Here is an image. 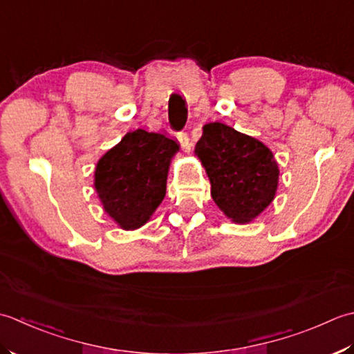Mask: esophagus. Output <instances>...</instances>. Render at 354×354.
Masks as SVG:
<instances>
[{
	"mask_svg": "<svg viewBox=\"0 0 354 354\" xmlns=\"http://www.w3.org/2000/svg\"><path fill=\"white\" fill-rule=\"evenodd\" d=\"M177 139L180 142V147L183 148V151L189 153V151H191V140H189V136H187V133L186 131L177 133Z\"/></svg>",
	"mask_w": 354,
	"mask_h": 354,
	"instance_id": "34e87169",
	"label": "esophagus"
}]
</instances>
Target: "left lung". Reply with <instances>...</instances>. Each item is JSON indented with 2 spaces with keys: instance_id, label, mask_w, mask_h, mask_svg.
<instances>
[{
  "instance_id": "left-lung-1",
  "label": "left lung",
  "mask_w": 354,
  "mask_h": 354,
  "mask_svg": "<svg viewBox=\"0 0 354 354\" xmlns=\"http://www.w3.org/2000/svg\"><path fill=\"white\" fill-rule=\"evenodd\" d=\"M196 153L211 180L214 201L232 221L254 220L272 203L279 171L259 140L212 122L205 125Z\"/></svg>"
}]
</instances>
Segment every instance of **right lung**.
Masks as SVG:
<instances>
[{"label": "right lung", "instance_id": "1", "mask_svg": "<svg viewBox=\"0 0 354 354\" xmlns=\"http://www.w3.org/2000/svg\"><path fill=\"white\" fill-rule=\"evenodd\" d=\"M178 145L163 134L136 129L100 158L95 186L105 212L124 229L149 220L167 192L171 157Z\"/></svg>", "mask_w": 354, "mask_h": 354}]
</instances>
